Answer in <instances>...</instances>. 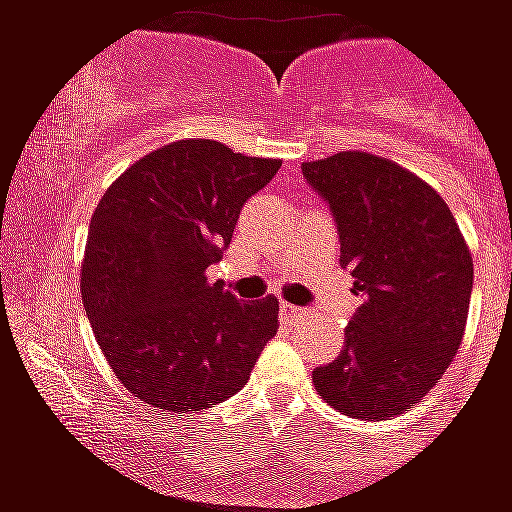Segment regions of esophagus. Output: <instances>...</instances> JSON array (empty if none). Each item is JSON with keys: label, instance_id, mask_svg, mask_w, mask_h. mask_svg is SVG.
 <instances>
[{"label": "esophagus", "instance_id": "esophagus-1", "mask_svg": "<svg viewBox=\"0 0 512 512\" xmlns=\"http://www.w3.org/2000/svg\"><path fill=\"white\" fill-rule=\"evenodd\" d=\"M308 311L305 308H297V305H289V303H281V319L287 321V324H297L300 319H305Z\"/></svg>", "mask_w": 512, "mask_h": 512}]
</instances>
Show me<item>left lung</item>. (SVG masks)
I'll return each instance as SVG.
<instances>
[{"label":"left lung","instance_id":"8db88e82","mask_svg":"<svg viewBox=\"0 0 512 512\" xmlns=\"http://www.w3.org/2000/svg\"><path fill=\"white\" fill-rule=\"evenodd\" d=\"M329 201L340 265L364 305L340 356L313 369L332 409L356 420L409 412L452 364L468 324L473 257L452 209L422 177L366 151L303 162Z\"/></svg>","mask_w":512,"mask_h":512}]
</instances>
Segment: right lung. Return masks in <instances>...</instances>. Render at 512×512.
<instances>
[{
	"mask_svg": "<svg viewBox=\"0 0 512 512\" xmlns=\"http://www.w3.org/2000/svg\"><path fill=\"white\" fill-rule=\"evenodd\" d=\"M279 159L185 138L108 185L82 260V303L108 366L140 401L185 414L223 404L279 329L273 295L241 303L207 268Z\"/></svg>",
	"mask_w": 512,
	"mask_h": 512,
	"instance_id": "1",
	"label": "right lung"
}]
</instances>
